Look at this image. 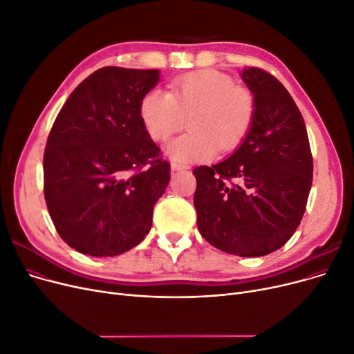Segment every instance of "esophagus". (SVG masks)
I'll return each mask as SVG.
<instances>
[{
	"label": "esophagus",
	"mask_w": 354,
	"mask_h": 354,
	"mask_svg": "<svg viewBox=\"0 0 354 354\" xmlns=\"http://www.w3.org/2000/svg\"><path fill=\"white\" fill-rule=\"evenodd\" d=\"M187 170V165L180 164V162H171V171H183Z\"/></svg>",
	"instance_id": "1"
}]
</instances>
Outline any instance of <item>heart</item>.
I'll list each match as a JSON object with an SVG mask.
<instances>
[{
	"label": "heart",
	"mask_w": 354,
	"mask_h": 354,
	"mask_svg": "<svg viewBox=\"0 0 354 354\" xmlns=\"http://www.w3.org/2000/svg\"><path fill=\"white\" fill-rule=\"evenodd\" d=\"M170 92L151 89L141 100L142 122L156 141H165L190 122V131L171 141L167 153L177 161L210 160L238 148L255 121L254 92L234 85L225 73L206 69L176 77Z\"/></svg>",
	"instance_id": "obj_1"
}]
</instances>
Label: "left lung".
Segmentation results:
<instances>
[{"instance_id":"1","label":"left lung","mask_w":354,"mask_h":354,"mask_svg":"<svg viewBox=\"0 0 354 354\" xmlns=\"http://www.w3.org/2000/svg\"><path fill=\"white\" fill-rule=\"evenodd\" d=\"M242 79L257 99L255 121L225 161L194 168L197 227L226 254L263 257L301 223L313 184V156L302 115L282 83L259 67Z\"/></svg>"}]
</instances>
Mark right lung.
Returning a JSON list of instances; mask_svg holds the SVG:
<instances>
[{
	"instance_id": "right-lung-1",
	"label": "right lung",
	"mask_w": 354,
	"mask_h": 354,
	"mask_svg": "<svg viewBox=\"0 0 354 354\" xmlns=\"http://www.w3.org/2000/svg\"><path fill=\"white\" fill-rule=\"evenodd\" d=\"M160 71L102 67L67 97L43 157L44 198L60 238L80 254L116 257L137 246L170 181L142 122Z\"/></svg>"
}]
</instances>
